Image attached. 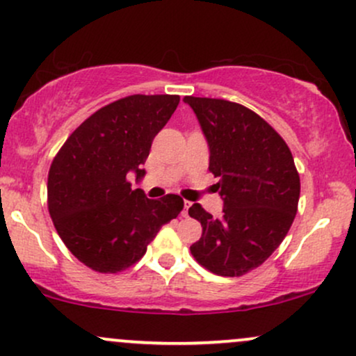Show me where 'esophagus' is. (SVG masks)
I'll return each instance as SVG.
<instances>
[{
	"instance_id": "34e87169",
	"label": "esophagus",
	"mask_w": 356,
	"mask_h": 356,
	"mask_svg": "<svg viewBox=\"0 0 356 356\" xmlns=\"http://www.w3.org/2000/svg\"><path fill=\"white\" fill-rule=\"evenodd\" d=\"M189 207H191V202H189V201H184V211H182V218H187V216H189Z\"/></svg>"
}]
</instances>
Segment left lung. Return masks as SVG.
Here are the masks:
<instances>
[{"label":"left lung","mask_w":356,"mask_h":356,"mask_svg":"<svg viewBox=\"0 0 356 356\" xmlns=\"http://www.w3.org/2000/svg\"><path fill=\"white\" fill-rule=\"evenodd\" d=\"M209 145V170L219 177L222 218L189 207L202 226L191 246L201 266L243 276L264 263L288 234L300 201V175L289 147L257 113L220 99L186 97Z\"/></svg>","instance_id":"obj_1"}]
</instances>
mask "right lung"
I'll return each instance as SVG.
<instances>
[{
    "label": "right lung",
    "mask_w": 356,
    "mask_h": 356,
    "mask_svg": "<svg viewBox=\"0 0 356 356\" xmlns=\"http://www.w3.org/2000/svg\"><path fill=\"white\" fill-rule=\"evenodd\" d=\"M179 95H130L97 110L67 138L48 172V211L85 266L118 273L136 264L159 229L182 211L179 195L147 199L140 181L154 137Z\"/></svg>",
    "instance_id": "obj_1"
}]
</instances>
